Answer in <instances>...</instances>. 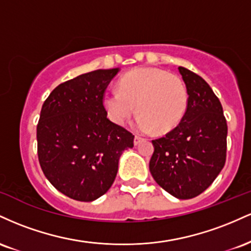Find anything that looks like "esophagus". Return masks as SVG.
I'll return each mask as SVG.
<instances>
[{
	"label": "esophagus",
	"mask_w": 251,
	"mask_h": 251,
	"mask_svg": "<svg viewBox=\"0 0 251 251\" xmlns=\"http://www.w3.org/2000/svg\"><path fill=\"white\" fill-rule=\"evenodd\" d=\"M143 138L142 137H138V135H135L134 137V140H133V143H134V145H139L140 143L143 142Z\"/></svg>",
	"instance_id": "1"
}]
</instances>
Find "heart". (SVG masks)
I'll return each instance as SVG.
<instances>
[{"label": "heart", "mask_w": 251, "mask_h": 251, "mask_svg": "<svg viewBox=\"0 0 251 251\" xmlns=\"http://www.w3.org/2000/svg\"><path fill=\"white\" fill-rule=\"evenodd\" d=\"M189 96L179 76L159 68H138L124 75L119 91L103 97L109 119L125 125L137 106L139 116L134 127L142 133H166L183 119L188 109Z\"/></svg>", "instance_id": "1"}]
</instances>
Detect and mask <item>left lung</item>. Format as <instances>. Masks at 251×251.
<instances>
[{
  "mask_svg": "<svg viewBox=\"0 0 251 251\" xmlns=\"http://www.w3.org/2000/svg\"><path fill=\"white\" fill-rule=\"evenodd\" d=\"M178 71L188 89V109L177 127L152 140L150 172L170 195L190 200L205 191L223 169L227 126L208 82L184 67Z\"/></svg>",
  "mask_w": 251,
  "mask_h": 251,
  "instance_id": "obj_1",
  "label": "left lung"
}]
</instances>
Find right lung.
<instances>
[{
    "label": "right lung",
    "instance_id": "1",
    "mask_svg": "<svg viewBox=\"0 0 251 251\" xmlns=\"http://www.w3.org/2000/svg\"><path fill=\"white\" fill-rule=\"evenodd\" d=\"M119 68L97 70L60 83L43 102L37 154L51 185L67 197L92 201L113 184L120 155L134 135L112 123L103 93Z\"/></svg>",
    "mask_w": 251,
    "mask_h": 251
}]
</instances>
